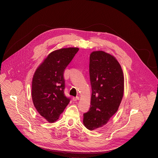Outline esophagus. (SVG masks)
Instances as JSON below:
<instances>
[{"label":"esophagus","instance_id":"34e87169","mask_svg":"<svg viewBox=\"0 0 158 158\" xmlns=\"http://www.w3.org/2000/svg\"><path fill=\"white\" fill-rule=\"evenodd\" d=\"M73 99L74 101H76L79 100V97H74V98H73Z\"/></svg>","mask_w":158,"mask_h":158}]
</instances>
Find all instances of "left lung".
Instances as JSON below:
<instances>
[{
  "instance_id": "1",
  "label": "left lung",
  "mask_w": 158,
  "mask_h": 158,
  "mask_svg": "<svg viewBox=\"0 0 158 158\" xmlns=\"http://www.w3.org/2000/svg\"><path fill=\"white\" fill-rule=\"evenodd\" d=\"M89 60L92 95L91 107L83 115V124L92 131L106 124L118 111L124 95V77L114 56L96 51L91 53Z\"/></svg>"
}]
</instances>
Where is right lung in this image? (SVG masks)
Wrapping results in <instances>:
<instances>
[{"mask_svg": "<svg viewBox=\"0 0 158 158\" xmlns=\"http://www.w3.org/2000/svg\"><path fill=\"white\" fill-rule=\"evenodd\" d=\"M78 48L52 51L37 67L32 81V99L39 114L49 123L57 121L70 102L64 94V72Z\"/></svg>", "mask_w": 158, "mask_h": 158, "instance_id": "right-lung-1", "label": "right lung"}]
</instances>
